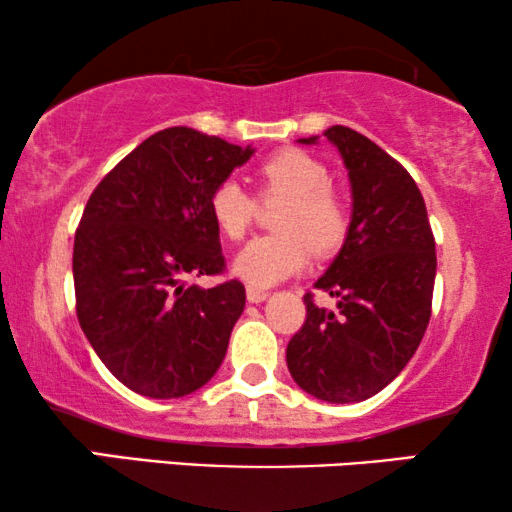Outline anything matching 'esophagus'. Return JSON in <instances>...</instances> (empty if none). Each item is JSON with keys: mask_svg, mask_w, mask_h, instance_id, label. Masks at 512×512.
<instances>
[{"mask_svg": "<svg viewBox=\"0 0 512 512\" xmlns=\"http://www.w3.org/2000/svg\"><path fill=\"white\" fill-rule=\"evenodd\" d=\"M268 296H270L268 291L256 289V286H247V300H249V303H263V300Z\"/></svg>", "mask_w": 512, "mask_h": 512, "instance_id": "1", "label": "esophagus"}]
</instances>
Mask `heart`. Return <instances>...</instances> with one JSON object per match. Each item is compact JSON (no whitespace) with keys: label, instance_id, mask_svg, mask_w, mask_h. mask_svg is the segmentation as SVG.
I'll use <instances>...</instances> for the list:
<instances>
[{"label":"heart","instance_id":"b5f03b06","mask_svg":"<svg viewBox=\"0 0 512 512\" xmlns=\"http://www.w3.org/2000/svg\"><path fill=\"white\" fill-rule=\"evenodd\" d=\"M256 179L263 200L284 198L275 228L279 233L256 237L235 258L237 277L251 286H272L307 265L312 249L331 254L347 235L349 214L338 193L328 186L326 165L300 149H282L261 160ZM209 216L228 240L249 233L256 200L235 179L221 181L209 195Z\"/></svg>","mask_w":512,"mask_h":512}]
</instances>
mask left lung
I'll list each match as a JSON object with an SVG mask.
<instances>
[{
	"label": "left lung",
	"instance_id": "8db88e82",
	"mask_svg": "<svg viewBox=\"0 0 512 512\" xmlns=\"http://www.w3.org/2000/svg\"><path fill=\"white\" fill-rule=\"evenodd\" d=\"M324 137L338 146L352 186L345 244L314 284L338 298V310L314 305L307 293L305 324L286 347V366L314 398L359 403L387 387L424 338L436 242L422 193L401 163L345 125Z\"/></svg>",
	"mask_w": 512,
	"mask_h": 512
}]
</instances>
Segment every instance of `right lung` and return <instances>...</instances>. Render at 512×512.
<instances>
[{"label": "right lung", "mask_w": 512, "mask_h": 512, "mask_svg": "<svg viewBox=\"0 0 512 512\" xmlns=\"http://www.w3.org/2000/svg\"><path fill=\"white\" fill-rule=\"evenodd\" d=\"M254 149L193 128L144 139L90 195L74 237L76 317L125 387L181 398L212 380L244 310L237 279L212 289L188 277L226 268L209 195Z\"/></svg>", "instance_id": "1"}]
</instances>
